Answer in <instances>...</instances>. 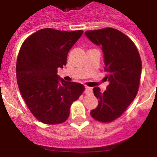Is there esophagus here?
I'll use <instances>...</instances> for the list:
<instances>
[{
	"label": "esophagus",
	"mask_w": 157,
	"mask_h": 157,
	"mask_svg": "<svg viewBox=\"0 0 157 157\" xmlns=\"http://www.w3.org/2000/svg\"><path fill=\"white\" fill-rule=\"evenodd\" d=\"M85 93L86 94H92L93 93V89L91 87L89 86H86L85 88Z\"/></svg>",
	"instance_id": "1"
}]
</instances>
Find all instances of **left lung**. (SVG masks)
<instances>
[{"label": "left lung", "instance_id": "1", "mask_svg": "<svg viewBox=\"0 0 157 157\" xmlns=\"http://www.w3.org/2000/svg\"><path fill=\"white\" fill-rule=\"evenodd\" d=\"M85 34L95 45L101 46L106 78L109 81L105 92H101L99 87L94 88L99 103L90 115L101 123H110L125 112L138 94L141 57L131 39L116 29L88 30Z\"/></svg>", "mask_w": 157, "mask_h": 157}]
</instances>
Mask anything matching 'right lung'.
I'll return each instance as SVG.
<instances>
[{
  "instance_id": "add662e5",
  "label": "right lung",
  "mask_w": 157,
  "mask_h": 157,
  "mask_svg": "<svg viewBox=\"0 0 157 157\" xmlns=\"http://www.w3.org/2000/svg\"><path fill=\"white\" fill-rule=\"evenodd\" d=\"M83 30L64 31L45 28L23 41L16 62L19 91L28 109L41 123L54 125L66 121L71 104L85 87L66 82L57 68L66 65L67 56Z\"/></svg>"
}]
</instances>
